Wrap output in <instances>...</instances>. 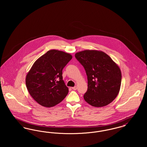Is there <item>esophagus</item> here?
Instances as JSON below:
<instances>
[{"label":"esophagus","instance_id":"esophagus-1","mask_svg":"<svg viewBox=\"0 0 147 147\" xmlns=\"http://www.w3.org/2000/svg\"><path fill=\"white\" fill-rule=\"evenodd\" d=\"M72 88V89H73V90H77V86H74V87H72V88Z\"/></svg>","mask_w":147,"mask_h":147}]
</instances>
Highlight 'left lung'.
I'll list each match as a JSON object with an SVG mask.
<instances>
[{
  "instance_id": "8db88e82",
  "label": "left lung",
  "mask_w": 147,
  "mask_h": 147,
  "mask_svg": "<svg viewBox=\"0 0 147 147\" xmlns=\"http://www.w3.org/2000/svg\"><path fill=\"white\" fill-rule=\"evenodd\" d=\"M88 78L85 101L97 107L109 105L119 94L122 74L119 65L105 52L86 49L75 54Z\"/></svg>"
}]
</instances>
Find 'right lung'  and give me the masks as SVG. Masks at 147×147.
I'll list each match as a JSON object with an SVG mask.
<instances>
[{"mask_svg":"<svg viewBox=\"0 0 147 147\" xmlns=\"http://www.w3.org/2000/svg\"><path fill=\"white\" fill-rule=\"evenodd\" d=\"M72 56L62 51L51 49L38 58L26 77L29 94L42 106L51 107L61 102L68 93L62 70Z\"/></svg>","mask_w":147,"mask_h":147,"instance_id":"right-lung-1","label":"right lung"}]
</instances>
